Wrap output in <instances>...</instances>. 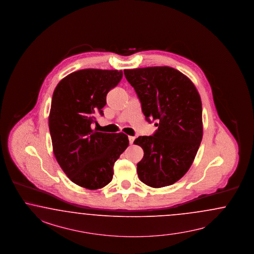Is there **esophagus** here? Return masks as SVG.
<instances>
[{"label":"esophagus","instance_id":"obj_1","mask_svg":"<svg viewBox=\"0 0 254 254\" xmlns=\"http://www.w3.org/2000/svg\"><path fill=\"white\" fill-rule=\"evenodd\" d=\"M133 141H134V137L133 136H129V142H130L131 145L133 143Z\"/></svg>","mask_w":254,"mask_h":254}]
</instances>
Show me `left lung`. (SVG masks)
<instances>
[{"label": "left lung", "instance_id": "1", "mask_svg": "<svg viewBox=\"0 0 254 254\" xmlns=\"http://www.w3.org/2000/svg\"><path fill=\"white\" fill-rule=\"evenodd\" d=\"M134 88L147 121L158 131L133 141L144 150L137 164L139 180L152 188L172 185L194 161L203 137L202 102L187 75L169 66L124 70Z\"/></svg>", "mask_w": 254, "mask_h": 254}]
</instances>
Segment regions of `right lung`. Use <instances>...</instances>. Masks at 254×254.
I'll return each instance as SVG.
<instances>
[{
	"instance_id": "add662e5",
	"label": "right lung",
	"mask_w": 254,
	"mask_h": 254,
	"mask_svg": "<svg viewBox=\"0 0 254 254\" xmlns=\"http://www.w3.org/2000/svg\"><path fill=\"white\" fill-rule=\"evenodd\" d=\"M123 71L83 69L64 77L52 96L49 127L53 153L69 180L82 188L98 190L112 180L115 162L129 146L123 133L92 130L95 114L103 115L107 92Z\"/></svg>"
}]
</instances>
